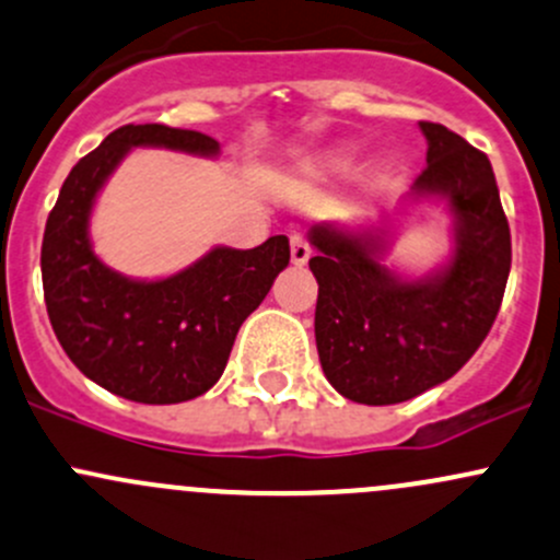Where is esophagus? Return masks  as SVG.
<instances>
[{"instance_id": "34e87169", "label": "esophagus", "mask_w": 560, "mask_h": 560, "mask_svg": "<svg viewBox=\"0 0 560 560\" xmlns=\"http://www.w3.org/2000/svg\"><path fill=\"white\" fill-rule=\"evenodd\" d=\"M290 255H292V262L295 265H305L308 262V257H311V244L308 241L303 238V235H292L290 238Z\"/></svg>"}]
</instances>
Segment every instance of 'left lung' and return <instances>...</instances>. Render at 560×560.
<instances>
[{
	"label": "left lung",
	"instance_id": "left-lung-1",
	"mask_svg": "<svg viewBox=\"0 0 560 560\" xmlns=\"http://www.w3.org/2000/svg\"><path fill=\"white\" fill-rule=\"evenodd\" d=\"M419 126L429 147L413 192L451 206L456 249L445 268L399 279L381 265V233L311 228L316 349L327 381L351 402L397 405L456 375L508 287L513 244L491 161L440 122Z\"/></svg>",
	"mask_w": 560,
	"mask_h": 560
}]
</instances>
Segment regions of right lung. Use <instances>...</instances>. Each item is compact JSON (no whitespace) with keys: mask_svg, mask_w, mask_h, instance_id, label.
I'll use <instances>...</instances> for the list:
<instances>
[{"mask_svg":"<svg viewBox=\"0 0 560 560\" xmlns=\"http://www.w3.org/2000/svg\"><path fill=\"white\" fill-rule=\"evenodd\" d=\"M133 147L217 155L214 139L161 122L122 126L72 168L43 238V290L52 332L82 375L117 397L174 405L220 381L246 316L290 262V238L255 249L217 246L161 281L126 279L93 255V201Z\"/></svg>","mask_w":560,"mask_h":560,"instance_id":"1","label":"right lung"}]
</instances>
